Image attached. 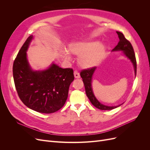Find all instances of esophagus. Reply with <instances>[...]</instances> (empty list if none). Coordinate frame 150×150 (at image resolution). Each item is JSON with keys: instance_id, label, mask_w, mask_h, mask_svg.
I'll use <instances>...</instances> for the list:
<instances>
[{"instance_id": "esophagus-1", "label": "esophagus", "mask_w": 150, "mask_h": 150, "mask_svg": "<svg viewBox=\"0 0 150 150\" xmlns=\"http://www.w3.org/2000/svg\"><path fill=\"white\" fill-rule=\"evenodd\" d=\"M74 77L75 78H80V74L79 73V72L77 71V70H75L74 72Z\"/></svg>"}]
</instances>
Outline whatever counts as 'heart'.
<instances>
[{
  "label": "heart",
  "mask_w": 150,
  "mask_h": 150,
  "mask_svg": "<svg viewBox=\"0 0 150 150\" xmlns=\"http://www.w3.org/2000/svg\"><path fill=\"white\" fill-rule=\"evenodd\" d=\"M69 49L71 53L80 56L79 62L81 66L89 67L97 65L101 61L104 47L101 43L84 42L71 44ZM63 55L66 59H69V54L67 51L63 52Z\"/></svg>",
  "instance_id": "b5f03b06"
}]
</instances>
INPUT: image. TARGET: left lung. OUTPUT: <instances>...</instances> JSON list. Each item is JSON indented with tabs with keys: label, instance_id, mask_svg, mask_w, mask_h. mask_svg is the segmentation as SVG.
<instances>
[{
	"label": "left lung",
	"instance_id": "8db88e82",
	"mask_svg": "<svg viewBox=\"0 0 150 150\" xmlns=\"http://www.w3.org/2000/svg\"><path fill=\"white\" fill-rule=\"evenodd\" d=\"M116 33L118 35L120 40L118 42V44H117V46L112 49V51H122L124 52L125 56L128 59H129L132 62L136 75L137 74V60H136L135 54L132 45H131V44L128 40H127L125 38L123 34H122L118 31H117ZM95 69H96V67H93L87 69L82 70L80 72V76L81 78H82L83 81L84 83L86 95H87V96L89 98L91 103H92L94 106L101 110H112V109H115L117 107H118V106H108L104 105V104H101L100 102H99V101L96 98V97L94 96L93 92L91 83L92 77ZM120 106V105H119V106Z\"/></svg>",
	"mask_w": 150,
	"mask_h": 150
}]
</instances>
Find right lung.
Here are the masks:
<instances>
[{
  "instance_id": "1",
  "label": "right lung",
  "mask_w": 150,
  "mask_h": 150,
  "mask_svg": "<svg viewBox=\"0 0 150 150\" xmlns=\"http://www.w3.org/2000/svg\"><path fill=\"white\" fill-rule=\"evenodd\" d=\"M33 38L30 35L27 39L13 62V81L18 96L26 106L49 114L64 105L69 86L74 79L73 69L52 64L46 70H32L26 51Z\"/></svg>"
}]
</instances>
